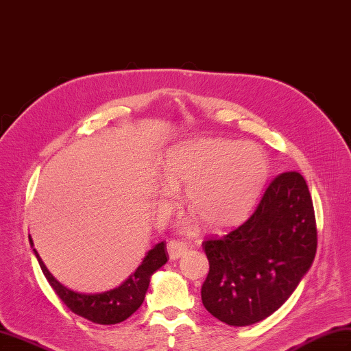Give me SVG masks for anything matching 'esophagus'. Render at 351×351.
Segmentation results:
<instances>
[{"instance_id": "obj_1", "label": "esophagus", "mask_w": 351, "mask_h": 351, "mask_svg": "<svg viewBox=\"0 0 351 351\" xmlns=\"http://www.w3.org/2000/svg\"><path fill=\"white\" fill-rule=\"evenodd\" d=\"M167 252H169L170 260H178V258H181L186 252V245H184L182 242L170 241L167 243Z\"/></svg>"}]
</instances>
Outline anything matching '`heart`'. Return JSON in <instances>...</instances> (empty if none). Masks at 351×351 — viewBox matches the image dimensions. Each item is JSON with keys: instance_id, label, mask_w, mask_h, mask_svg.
<instances>
[{"instance_id": "b5f03b06", "label": "heart", "mask_w": 351, "mask_h": 351, "mask_svg": "<svg viewBox=\"0 0 351 351\" xmlns=\"http://www.w3.org/2000/svg\"><path fill=\"white\" fill-rule=\"evenodd\" d=\"M169 186L157 193L160 215L173 206V189H185L189 206L213 229L230 227L245 218L262 194L269 160L265 151L252 142L203 138L170 149L161 165ZM186 224L185 229H190Z\"/></svg>"}]
</instances>
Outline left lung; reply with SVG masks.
<instances>
[{
    "mask_svg": "<svg viewBox=\"0 0 351 351\" xmlns=\"http://www.w3.org/2000/svg\"><path fill=\"white\" fill-rule=\"evenodd\" d=\"M203 250L209 274L202 302L215 319L250 326L274 314L315 257V215L304 176H276L247 221L223 238L205 241Z\"/></svg>",
    "mask_w": 351,
    "mask_h": 351,
    "instance_id": "8db88e82",
    "label": "left lung"
}]
</instances>
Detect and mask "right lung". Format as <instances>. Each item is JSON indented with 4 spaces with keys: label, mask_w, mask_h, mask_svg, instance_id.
<instances>
[{
    "label": "right lung",
    "mask_w": 351,
    "mask_h": 351,
    "mask_svg": "<svg viewBox=\"0 0 351 351\" xmlns=\"http://www.w3.org/2000/svg\"><path fill=\"white\" fill-rule=\"evenodd\" d=\"M29 243L31 247H34L31 236ZM32 251H34L47 282L51 284V287L62 302L70 308V311L97 324H117L127 320L130 315L136 313L143 304L152 274L158 271L162 265H166L169 258L166 243L160 242L146 252L142 263L121 286L101 293H79L62 286L47 271L38 252L34 248H32Z\"/></svg>",
    "instance_id": "obj_1"
}]
</instances>
